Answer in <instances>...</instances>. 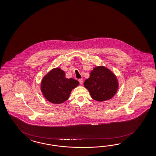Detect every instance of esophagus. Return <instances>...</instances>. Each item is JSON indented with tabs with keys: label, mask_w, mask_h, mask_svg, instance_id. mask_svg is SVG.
Masks as SVG:
<instances>
[{
	"label": "esophagus",
	"mask_w": 156,
	"mask_h": 156,
	"mask_svg": "<svg viewBox=\"0 0 156 156\" xmlns=\"http://www.w3.org/2000/svg\"><path fill=\"white\" fill-rule=\"evenodd\" d=\"M78 81H79V82H80V84H82L83 83V79H80V80H78Z\"/></svg>",
	"instance_id": "34e87169"
}]
</instances>
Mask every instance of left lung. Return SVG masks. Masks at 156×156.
I'll list each match as a JSON object with an SVG mask.
<instances>
[{"instance_id": "8db88e82", "label": "left lung", "mask_w": 156, "mask_h": 156, "mask_svg": "<svg viewBox=\"0 0 156 156\" xmlns=\"http://www.w3.org/2000/svg\"><path fill=\"white\" fill-rule=\"evenodd\" d=\"M92 98L98 101L112 99L118 90L117 76L104 66H97L91 72L90 77L84 82Z\"/></svg>"}]
</instances>
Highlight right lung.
Wrapping results in <instances>:
<instances>
[{"mask_svg":"<svg viewBox=\"0 0 156 156\" xmlns=\"http://www.w3.org/2000/svg\"><path fill=\"white\" fill-rule=\"evenodd\" d=\"M80 84L73 78L68 79L61 69H52L43 78L41 84L42 94L48 101L61 104L67 100L71 92Z\"/></svg>","mask_w":156,"mask_h":156,"instance_id":"obj_1","label":"right lung"}]
</instances>
